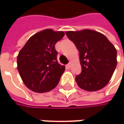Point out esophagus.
Returning a JSON list of instances; mask_svg holds the SVG:
<instances>
[{"instance_id": "esophagus-1", "label": "esophagus", "mask_w": 124, "mask_h": 124, "mask_svg": "<svg viewBox=\"0 0 124 124\" xmlns=\"http://www.w3.org/2000/svg\"><path fill=\"white\" fill-rule=\"evenodd\" d=\"M71 65H72V63H69L68 64L66 65V68H67L68 69H70V68H71Z\"/></svg>"}]
</instances>
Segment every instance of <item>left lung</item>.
Returning a JSON list of instances; mask_svg holds the SVG:
<instances>
[{
    "label": "left lung",
    "instance_id": "left-lung-1",
    "mask_svg": "<svg viewBox=\"0 0 124 124\" xmlns=\"http://www.w3.org/2000/svg\"><path fill=\"white\" fill-rule=\"evenodd\" d=\"M79 52L81 74L75 80L80 88L93 92L107 85L116 68L117 50L103 34L90 30L65 32Z\"/></svg>",
    "mask_w": 124,
    "mask_h": 124
}]
</instances>
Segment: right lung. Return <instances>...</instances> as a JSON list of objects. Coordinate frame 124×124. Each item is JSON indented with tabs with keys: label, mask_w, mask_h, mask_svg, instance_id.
I'll use <instances>...</instances> for the list:
<instances>
[{
	"label": "right lung",
	"mask_w": 124,
	"mask_h": 124,
	"mask_svg": "<svg viewBox=\"0 0 124 124\" xmlns=\"http://www.w3.org/2000/svg\"><path fill=\"white\" fill-rule=\"evenodd\" d=\"M63 31L47 29L30 37L17 56V68L25 85L35 93L50 91L59 83L65 66L57 61L55 44Z\"/></svg>",
	"instance_id": "obj_1"
}]
</instances>
